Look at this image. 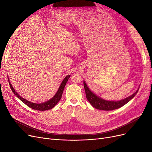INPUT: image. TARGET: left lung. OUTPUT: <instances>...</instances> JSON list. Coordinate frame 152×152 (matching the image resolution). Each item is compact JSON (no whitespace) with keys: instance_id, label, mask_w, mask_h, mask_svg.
Masks as SVG:
<instances>
[{"instance_id":"1","label":"left lung","mask_w":152,"mask_h":152,"mask_svg":"<svg viewBox=\"0 0 152 152\" xmlns=\"http://www.w3.org/2000/svg\"><path fill=\"white\" fill-rule=\"evenodd\" d=\"M84 86L86 91V98L87 100L89 101V102L91 103V104L96 109L101 110H107V111L115 110L125 105L134 97L140 88V87H138V88L137 89V90L134 93L126 98L117 101H112L105 99L104 98H102V97H100L99 96L96 94L94 92H93L89 89V87L86 84L85 80H84Z\"/></svg>"}]
</instances>
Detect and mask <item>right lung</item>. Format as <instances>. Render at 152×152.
<instances>
[{
    "instance_id": "right-lung-1",
    "label": "right lung",
    "mask_w": 152,
    "mask_h": 152,
    "mask_svg": "<svg viewBox=\"0 0 152 152\" xmlns=\"http://www.w3.org/2000/svg\"><path fill=\"white\" fill-rule=\"evenodd\" d=\"M70 77V75H68L64 78V79L63 80L61 84H60V86H59V87L58 88L56 93L54 94L53 97L51 99H50L49 100L47 101V102H45L44 103H32L31 102H29V101H28V100L24 99L23 98H22L20 94H18V93H17V92H16L15 89H14V87H12V84H11V82L10 81V79H9V78H8V81H9V84H10L11 89L12 91L13 92V93L15 94L23 103H24L26 105L28 106V107L34 109V110H39V111H45V110L52 109L54 107H55V106L56 105V104L59 102V101L61 99L63 90H64V89H65V85Z\"/></svg>"
}]
</instances>
